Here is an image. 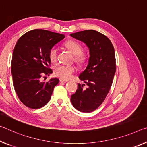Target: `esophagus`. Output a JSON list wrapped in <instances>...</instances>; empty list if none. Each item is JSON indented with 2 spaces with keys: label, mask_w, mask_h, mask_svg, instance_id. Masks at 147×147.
<instances>
[{
  "label": "esophagus",
  "mask_w": 147,
  "mask_h": 147,
  "mask_svg": "<svg viewBox=\"0 0 147 147\" xmlns=\"http://www.w3.org/2000/svg\"><path fill=\"white\" fill-rule=\"evenodd\" d=\"M59 82H68V80H64V79H62V78H59Z\"/></svg>",
  "instance_id": "esophagus-1"
}]
</instances>
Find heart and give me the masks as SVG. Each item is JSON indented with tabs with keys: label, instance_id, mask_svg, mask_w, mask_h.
<instances>
[{
	"label": "heart",
	"instance_id": "heart-1",
	"mask_svg": "<svg viewBox=\"0 0 147 147\" xmlns=\"http://www.w3.org/2000/svg\"><path fill=\"white\" fill-rule=\"evenodd\" d=\"M65 46L74 55L73 60L78 65L85 64L88 59V56L85 52H82L83 47L81 44L75 40H70L65 42ZM58 50L56 46H53L49 50L48 55L50 61L55 63L57 60ZM76 69L74 65H60L53 69V74L55 76L64 80H68L73 76Z\"/></svg>",
	"mask_w": 147,
	"mask_h": 147
}]
</instances>
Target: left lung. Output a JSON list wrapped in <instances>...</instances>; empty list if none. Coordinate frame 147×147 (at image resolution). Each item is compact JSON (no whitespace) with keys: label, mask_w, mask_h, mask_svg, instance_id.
<instances>
[{"label":"left lung","mask_w":147,"mask_h":147,"mask_svg":"<svg viewBox=\"0 0 147 147\" xmlns=\"http://www.w3.org/2000/svg\"><path fill=\"white\" fill-rule=\"evenodd\" d=\"M70 35L86 43L90 54L87 67L79 76L88 87L78 84L75 94L71 95V103L78 111L90 113L103 103L111 88L116 68L115 49L105 35L95 30Z\"/></svg>","instance_id":"8db88e82"}]
</instances>
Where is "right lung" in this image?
Listing matches in <instances>:
<instances>
[{"label": "right lung", "instance_id": "add662e5", "mask_svg": "<svg viewBox=\"0 0 147 147\" xmlns=\"http://www.w3.org/2000/svg\"><path fill=\"white\" fill-rule=\"evenodd\" d=\"M64 38L63 34L34 29L16 42L11 65L13 86L18 98L29 108L40 109L50 101L59 79L51 78L44 82L40 78L52 73L49 50Z\"/></svg>", "mask_w": 147, "mask_h": 147}]
</instances>
